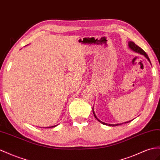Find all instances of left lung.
<instances>
[{
    "label": "left lung",
    "instance_id": "left-lung-1",
    "mask_svg": "<svg viewBox=\"0 0 160 160\" xmlns=\"http://www.w3.org/2000/svg\"><path fill=\"white\" fill-rule=\"evenodd\" d=\"M128 47H129V48H130L132 51H134V52H138V53H140V54H141V55H144V56L145 57V58L147 59V60H148V61H149V63H151L150 59H149V58L148 55H147V53H146L144 51H143L141 48H140L138 46H137V45L136 44H135L134 42H132V41H129V42H128ZM92 112H93V114H94V116H95V118H96V119H97L98 121H99V122H101V124H104V125L110 126H116L121 125V124H124V123H128V122L132 121V120H130V121H128V122H124V123H120V124H107V123H105V122H101L100 120L98 119L96 115H95V111H94L93 107H92ZM133 120H134V119H133Z\"/></svg>",
    "mask_w": 160,
    "mask_h": 160
}]
</instances>
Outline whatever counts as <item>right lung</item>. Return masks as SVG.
I'll list each match as a JSON object with an SVG mask.
<instances>
[{
    "label": "right lung",
    "instance_id": "right-lung-1",
    "mask_svg": "<svg viewBox=\"0 0 160 160\" xmlns=\"http://www.w3.org/2000/svg\"><path fill=\"white\" fill-rule=\"evenodd\" d=\"M58 125V124H57ZM57 125H55V126H47V127H46L47 128H53V127H55V126H57Z\"/></svg>",
    "mask_w": 160,
    "mask_h": 160
}]
</instances>
